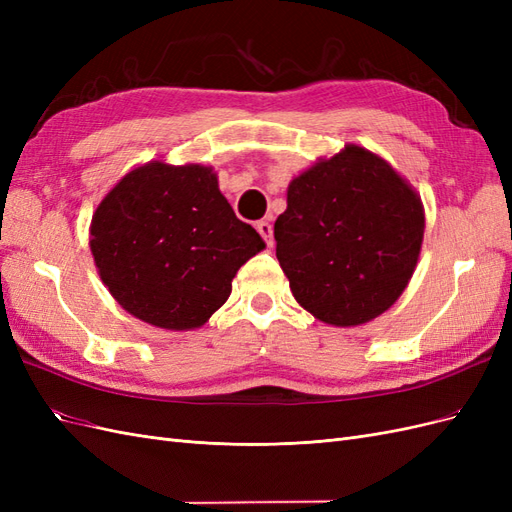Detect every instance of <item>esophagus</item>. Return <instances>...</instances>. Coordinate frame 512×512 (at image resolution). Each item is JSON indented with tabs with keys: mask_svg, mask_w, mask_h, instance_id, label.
I'll list each match as a JSON object with an SVG mask.
<instances>
[{
	"mask_svg": "<svg viewBox=\"0 0 512 512\" xmlns=\"http://www.w3.org/2000/svg\"><path fill=\"white\" fill-rule=\"evenodd\" d=\"M256 230L260 232V237L265 239L267 243H271V237H273V226H271V222L269 220H260L258 224H256Z\"/></svg>",
	"mask_w": 512,
	"mask_h": 512,
	"instance_id": "1",
	"label": "esophagus"
}]
</instances>
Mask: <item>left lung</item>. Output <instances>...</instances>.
Masks as SVG:
<instances>
[{
    "label": "left lung",
    "instance_id": "obj_1",
    "mask_svg": "<svg viewBox=\"0 0 512 512\" xmlns=\"http://www.w3.org/2000/svg\"><path fill=\"white\" fill-rule=\"evenodd\" d=\"M421 198L376 153L348 145L288 185L275 256L309 314L354 327L386 312L421 254Z\"/></svg>",
    "mask_w": 512,
    "mask_h": 512
}]
</instances>
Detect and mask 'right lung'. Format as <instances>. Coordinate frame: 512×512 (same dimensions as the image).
I'll return each instance as SVG.
<instances>
[{
  "label": "right lung",
  "instance_id": "right-lung-1",
  "mask_svg": "<svg viewBox=\"0 0 512 512\" xmlns=\"http://www.w3.org/2000/svg\"><path fill=\"white\" fill-rule=\"evenodd\" d=\"M89 245L126 312L185 331L224 305L232 277L265 241L237 218L209 166L149 162L106 194Z\"/></svg>",
  "mask_w": 512,
  "mask_h": 512
}]
</instances>
